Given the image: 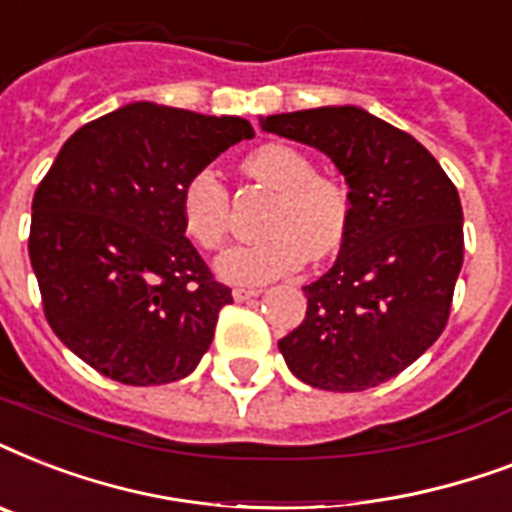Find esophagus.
I'll use <instances>...</instances> for the list:
<instances>
[{"label":"esophagus","instance_id":"34e87169","mask_svg":"<svg viewBox=\"0 0 512 512\" xmlns=\"http://www.w3.org/2000/svg\"><path fill=\"white\" fill-rule=\"evenodd\" d=\"M257 295H260V289H241V287L233 289V300H236V303L252 300V297H257Z\"/></svg>","mask_w":512,"mask_h":512}]
</instances>
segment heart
<instances>
[{
  "mask_svg": "<svg viewBox=\"0 0 512 512\" xmlns=\"http://www.w3.org/2000/svg\"><path fill=\"white\" fill-rule=\"evenodd\" d=\"M249 180L276 191L265 217L268 236L228 249L217 273L231 284L260 287L295 273L311 260H327L342 247L350 225V201L342 185L316 175V164L300 148L268 143L244 156ZM180 220L193 244L220 249L231 228V191L212 167H201L183 183Z\"/></svg>",
  "mask_w": 512,
  "mask_h": 512,
  "instance_id": "1",
  "label": "heart"
}]
</instances>
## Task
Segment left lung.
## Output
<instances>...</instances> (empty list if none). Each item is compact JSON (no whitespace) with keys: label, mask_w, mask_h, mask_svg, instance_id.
<instances>
[{"label":"left lung","mask_w":512,"mask_h":512,"mask_svg":"<svg viewBox=\"0 0 512 512\" xmlns=\"http://www.w3.org/2000/svg\"><path fill=\"white\" fill-rule=\"evenodd\" d=\"M260 127L319 148L350 188L340 255L303 287L308 311L279 340L281 356L313 388H374L414 364L449 321L465 249L460 193L428 148L364 108H308Z\"/></svg>","instance_id":"obj_1"}]
</instances>
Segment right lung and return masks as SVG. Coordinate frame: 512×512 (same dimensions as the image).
<instances>
[{"label": "right lung", "instance_id": "right-lung-1", "mask_svg": "<svg viewBox=\"0 0 512 512\" xmlns=\"http://www.w3.org/2000/svg\"><path fill=\"white\" fill-rule=\"evenodd\" d=\"M255 138L247 119L130 103L63 143L31 204L28 257L52 332L124 385L191 374L231 289L180 220L183 183Z\"/></svg>", "mask_w": 512, "mask_h": 512}]
</instances>
